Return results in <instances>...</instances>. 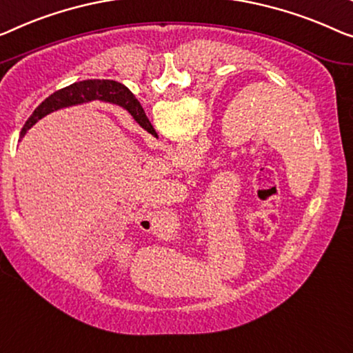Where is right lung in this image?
<instances>
[{
    "label": "right lung",
    "mask_w": 353,
    "mask_h": 353,
    "mask_svg": "<svg viewBox=\"0 0 353 353\" xmlns=\"http://www.w3.org/2000/svg\"><path fill=\"white\" fill-rule=\"evenodd\" d=\"M92 99H101V101L119 104V106L128 110L131 117L143 126L144 130L149 131V133H154V128H152L149 119L145 117L144 110L138 103V99L133 97V93H131L123 83L115 81H83L61 88V90L50 94L49 98H46L44 101L34 109L31 117L26 120L20 136H25L26 131L38 122V120L46 117L47 114L54 112V110H59L61 108L72 106V104L92 101Z\"/></svg>",
    "instance_id": "obj_1"
}]
</instances>
